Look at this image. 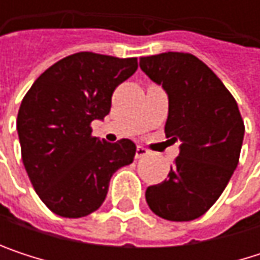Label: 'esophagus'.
Returning <instances> with one entry per match:
<instances>
[{
  "instance_id": "1",
  "label": "esophagus",
  "mask_w": 260,
  "mask_h": 260,
  "mask_svg": "<svg viewBox=\"0 0 260 260\" xmlns=\"http://www.w3.org/2000/svg\"><path fill=\"white\" fill-rule=\"evenodd\" d=\"M147 155H149V150H147L146 147L137 146V152H135V158H137V159H140V158H143V156H147Z\"/></svg>"
}]
</instances>
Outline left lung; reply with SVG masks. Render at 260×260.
I'll list each match as a JSON object with an SVG mask.
<instances>
[{
  "instance_id": "8db88e82",
  "label": "left lung",
  "mask_w": 260,
  "mask_h": 260,
  "mask_svg": "<svg viewBox=\"0 0 260 260\" xmlns=\"http://www.w3.org/2000/svg\"><path fill=\"white\" fill-rule=\"evenodd\" d=\"M140 68L166 90V135L181 140L169 178L146 189V202L164 220H196L217 202L238 166L245 131L238 104L220 78L191 54L141 57Z\"/></svg>"
}]
</instances>
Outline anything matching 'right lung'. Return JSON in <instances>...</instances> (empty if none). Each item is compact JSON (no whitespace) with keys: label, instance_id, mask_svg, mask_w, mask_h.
<instances>
[{"label":"right lung","instance_id":"add662e5","mask_svg":"<svg viewBox=\"0 0 260 260\" xmlns=\"http://www.w3.org/2000/svg\"><path fill=\"white\" fill-rule=\"evenodd\" d=\"M137 68V58L78 52L46 69L22 99L16 122L22 161L54 214L81 218L94 212L111 176L134 161L131 140H99L90 123L104 120L113 91Z\"/></svg>","mask_w":260,"mask_h":260}]
</instances>
